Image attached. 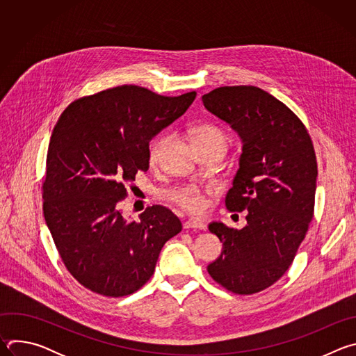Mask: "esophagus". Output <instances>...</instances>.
I'll return each mask as SVG.
<instances>
[{"mask_svg":"<svg viewBox=\"0 0 356 356\" xmlns=\"http://www.w3.org/2000/svg\"><path fill=\"white\" fill-rule=\"evenodd\" d=\"M183 228H186V229H190V228H194V229H206V225H204V222L200 221V220L190 218V220H187V221L183 224Z\"/></svg>","mask_w":356,"mask_h":356,"instance_id":"esophagus-1","label":"esophagus"}]
</instances>
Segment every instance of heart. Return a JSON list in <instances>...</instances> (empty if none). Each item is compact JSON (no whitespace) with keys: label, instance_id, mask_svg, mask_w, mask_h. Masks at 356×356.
Masks as SVG:
<instances>
[{"label":"heart","instance_id":"heart-1","mask_svg":"<svg viewBox=\"0 0 356 356\" xmlns=\"http://www.w3.org/2000/svg\"><path fill=\"white\" fill-rule=\"evenodd\" d=\"M193 145H204L210 142H221L227 145V136L225 134L213 125H198L191 129L190 132ZM161 147V140H155L150 145L149 158L150 161H155ZM168 198L173 201L175 204L180 206L183 210L198 214L206 207V200L202 191L195 184H186L181 187H176L168 193Z\"/></svg>","mask_w":356,"mask_h":356}]
</instances>
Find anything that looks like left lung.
Instances as JSON below:
<instances>
[{
  "mask_svg": "<svg viewBox=\"0 0 356 356\" xmlns=\"http://www.w3.org/2000/svg\"><path fill=\"white\" fill-rule=\"evenodd\" d=\"M201 98L242 140L225 206L248 211L242 229L209 225L222 252L207 270L227 290L253 294L286 273L307 234L318 173L314 146L298 117L259 87L225 86Z\"/></svg>",
  "mask_w": 356,
  "mask_h": 356,
  "instance_id": "8db88e82",
  "label": "left lung"
}]
</instances>
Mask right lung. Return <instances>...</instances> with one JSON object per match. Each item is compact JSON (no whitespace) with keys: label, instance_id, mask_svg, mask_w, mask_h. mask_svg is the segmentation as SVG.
I'll list each match as a JSON object with an SVG mask.
<instances>
[{"label":"right lung","instance_id":"1","mask_svg":"<svg viewBox=\"0 0 356 356\" xmlns=\"http://www.w3.org/2000/svg\"><path fill=\"white\" fill-rule=\"evenodd\" d=\"M195 95L118 86L73 101L55 125L43 214L65 266L86 289L107 297L139 290L166 241L181 231L163 206L147 207L138 222L127 221L117 206L127 183L149 169L150 139L181 117Z\"/></svg>","mask_w":356,"mask_h":356}]
</instances>
